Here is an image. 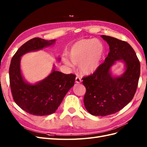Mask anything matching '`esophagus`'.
I'll list each match as a JSON object with an SVG mask.
<instances>
[{
  "label": "esophagus",
  "instance_id": "esophagus-1",
  "mask_svg": "<svg viewBox=\"0 0 147 147\" xmlns=\"http://www.w3.org/2000/svg\"><path fill=\"white\" fill-rule=\"evenodd\" d=\"M75 81H76V83H81L82 80H81L80 77L79 76H77V77H76V78H75Z\"/></svg>",
  "mask_w": 147,
  "mask_h": 147
}]
</instances>
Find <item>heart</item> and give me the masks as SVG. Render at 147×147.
Returning a JSON list of instances; mask_svg holds the SVG:
<instances>
[{"instance_id":"1","label":"heart","mask_w":147,"mask_h":147,"mask_svg":"<svg viewBox=\"0 0 147 147\" xmlns=\"http://www.w3.org/2000/svg\"><path fill=\"white\" fill-rule=\"evenodd\" d=\"M105 54L104 44L97 39L80 40L70 48L69 56L73 63L80 64V69L86 74L99 68ZM69 64V62L66 61Z\"/></svg>"}]
</instances>
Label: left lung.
Instances as JSON below:
<instances>
[{
    "label": "left lung",
    "instance_id": "1",
    "mask_svg": "<svg viewBox=\"0 0 147 147\" xmlns=\"http://www.w3.org/2000/svg\"><path fill=\"white\" fill-rule=\"evenodd\" d=\"M109 45L110 52L104 63L92 74L82 78L86 88L84 104L94 116H108L127 105L134 96L139 83L140 64L134 49L125 41L101 35ZM126 64V72L121 77L113 78L109 69L116 60Z\"/></svg>",
    "mask_w": 147,
    "mask_h": 147
}]
</instances>
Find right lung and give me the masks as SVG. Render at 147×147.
<instances>
[{"label":"right lung","mask_w":147,"mask_h":147,"mask_svg":"<svg viewBox=\"0 0 147 147\" xmlns=\"http://www.w3.org/2000/svg\"><path fill=\"white\" fill-rule=\"evenodd\" d=\"M55 40L34 38L23 44L13 55L9 68L13 99L20 107L31 115L45 116L55 113L75 83L76 75L53 70L43 81L34 85L26 83L20 70L21 56L31 51L51 45Z\"/></svg>","instance_id":"obj_1"}]
</instances>
